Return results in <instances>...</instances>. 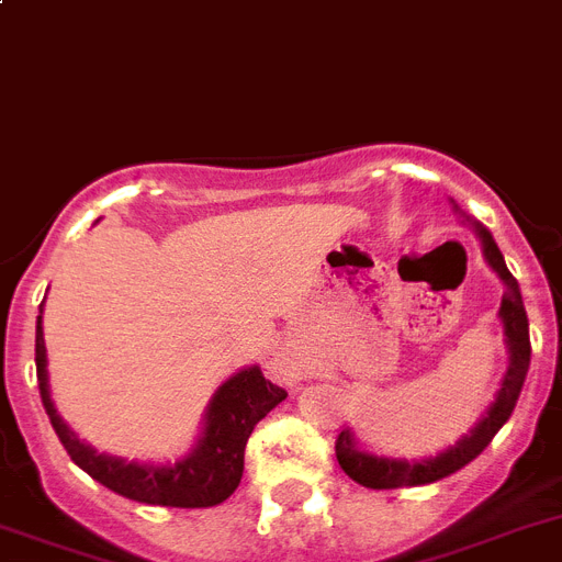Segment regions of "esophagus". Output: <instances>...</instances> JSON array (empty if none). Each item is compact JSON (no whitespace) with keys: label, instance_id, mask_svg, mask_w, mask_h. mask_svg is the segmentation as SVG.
I'll return each instance as SVG.
<instances>
[{"label":"esophagus","instance_id":"34e87169","mask_svg":"<svg viewBox=\"0 0 562 562\" xmlns=\"http://www.w3.org/2000/svg\"><path fill=\"white\" fill-rule=\"evenodd\" d=\"M280 371H282V376H289V380H294V376H296L294 366H291V362H285V360L280 362Z\"/></svg>","mask_w":562,"mask_h":562}]
</instances>
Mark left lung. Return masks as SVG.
Wrapping results in <instances>:
<instances>
[{"mask_svg": "<svg viewBox=\"0 0 562 562\" xmlns=\"http://www.w3.org/2000/svg\"><path fill=\"white\" fill-rule=\"evenodd\" d=\"M454 202V200H451ZM454 211L460 216H465L463 211ZM465 223L474 228L480 245H483V257L488 262L494 273L503 282V300H499L497 317L503 323V346L508 351V369L499 380V389L494 394V403L483 412V417L469 428V434H463L454 446H449L446 451L434 457H423V460H405V457H383L374 454V451L362 449V442L357 440V434L351 428H342L337 437V460L342 465L348 477L353 483L366 485V488H403V485H426L434 480H442L460 471L463 465H469L480 451L494 440V434L506 426V419L512 417L517 397H520L522 383H526V374H529L531 362V342H529V317H526V308H522V294L517 280L512 277V271L506 268V259L499 254L497 243H494L492 231L483 228L477 220L465 216Z\"/></svg>", "mask_w": 562, "mask_h": 562, "instance_id": "obj_1", "label": "left lung"}]
</instances>
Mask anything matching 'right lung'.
Here are the masks:
<instances>
[{
    "label": "right lung",
    "mask_w": 562,
    "mask_h": 562,
    "mask_svg": "<svg viewBox=\"0 0 562 562\" xmlns=\"http://www.w3.org/2000/svg\"><path fill=\"white\" fill-rule=\"evenodd\" d=\"M36 380H40L42 405L48 412L56 437L85 474H91L97 483L122 497L171 508H209L237 492L239 480H243L245 442L251 437L254 426L289 397V391L262 376L259 366H245L214 391V397L209 400L205 414H202L200 437L188 454L173 463L171 460L168 463H139V460L97 451L93 446L79 440L68 423L59 417L54 400H50L42 305L40 317H36Z\"/></svg>",
    "instance_id": "1"
}]
</instances>
